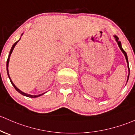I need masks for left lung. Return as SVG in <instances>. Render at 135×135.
Returning a JSON list of instances; mask_svg holds the SVG:
<instances>
[{"instance_id":"8db88e82","label":"left lung","mask_w":135,"mask_h":135,"mask_svg":"<svg viewBox=\"0 0 135 135\" xmlns=\"http://www.w3.org/2000/svg\"><path fill=\"white\" fill-rule=\"evenodd\" d=\"M114 37H115V40L117 41V44H118V47H119V48L120 49V50L121 51H122V52H123V54H124V56H125V57H126V61H127V63H128V70H129V74H128V79H129V64H128V56H127V54H126V52L125 51H124V50L123 49H122V45H121V42L120 41H119V40H118V38L117 36H116V35H115V36H114Z\"/></svg>"}]
</instances>
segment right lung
Instances as JSON below:
<instances>
[{"mask_svg": "<svg viewBox=\"0 0 135 135\" xmlns=\"http://www.w3.org/2000/svg\"><path fill=\"white\" fill-rule=\"evenodd\" d=\"M22 35H23V34H22ZM20 39H19V40H20ZM19 40H18V41H17V42H15V43L14 44H13V46H12V47H11V51H10V52H9V56H8V58H7V64H6V68H7V75H8V77H9V80H10V81H11V84H12V85L13 86H14V88H15V90H17V91H18V92H19V93H20V94L23 95H24V96H26V97H31V98H36V97H40V96L42 95L45 94V93H44V94H40V95H32L27 94H26V93L23 92V91H22L21 90H19L18 88L15 85L14 83H13V81H11V78H10V77H9V72H8V65H9V58H10V56H11V53H12V52H13V49L15 48V45H17V44L18 42V41H19Z\"/></svg>", "mask_w": 135, "mask_h": 135, "instance_id": "obj_1", "label": "right lung"}]
</instances>
